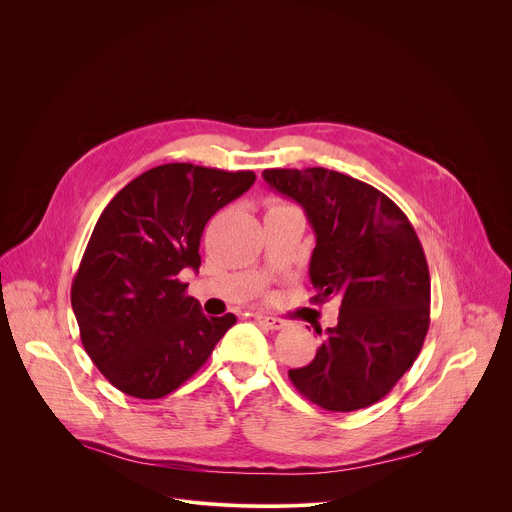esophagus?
<instances>
[{"instance_id": "esophagus-1", "label": "esophagus", "mask_w": 512, "mask_h": 512, "mask_svg": "<svg viewBox=\"0 0 512 512\" xmlns=\"http://www.w3.org/2000/svg\"><path fill=\"white\" fill-rule=\"evenodd\" d=\"M255 320H257L261 326L269 328V330H281V328L285 326V322H283L281 318H275V316H267V314H255Z\"/></svg>"}]
</instances>
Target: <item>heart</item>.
<instances>
[{
  "label": "heart",
  "instance_id": "1",
  "mask_svg": "<svg viewBox=\"0 0 512 512\" xmlns=\"http://www.w3.org/2000/svg\"><path fill=\"white\" fill-rule=\"evenodd\" d=\"M277 206H279V204H277Z\"/></svg>",
  "mask_w": 512,
  "mask_h": 512
}]
</instances>
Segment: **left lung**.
Returning a JSON list of instances; mask_svg holds the SVG:
<instances>
[{"instance_id":"8db88e82","label":"left lung","mask_w":512,"mask_h":512,"mask_svg":"<svg viewBox=\"0 0 512 512\" xmlns=\"http://www.w3.org/2000/svg\"><path fill=\"white\" fill-rule=\"evenodd\" d=\"M263 180L296 200L314 229V302L340 300L338 324L289 379L326 411L369 407L397 385L423 346L431 291L423 247L405 212L356 178L308 168L265 170Z\"/></svg>"}]
</instances>
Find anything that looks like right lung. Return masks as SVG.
Here are the masks:
<instances>
[{
    "label": "right lung",
    "instance_id": "right-lung-1",
    "mask_svg": "<svg viewBox=\"0 0 512 512\" xmlns=\"http://www.w3.org/2000/svg\"><path fill=\"white\" fill-rule=\"evenodd\" d=\"M253 182L249 170L164 164L131 180L101 212L70 304L87 354L125 395H170L237 322L204 316L178 275L198 271L210 216Z\"/></svg>",
    "mask_w": 512,
    "mask_h": 512
}]
</instances>
